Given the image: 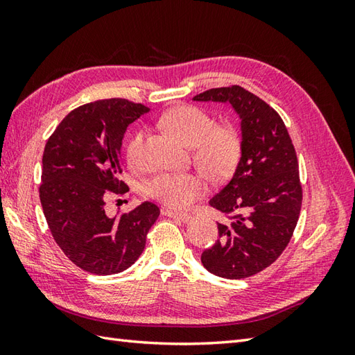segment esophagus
Here are the masks:
<instances>
[{
  "mask_svg": "<svg viewBox=\"0 0 355 355\" xmlns=\"http://www.w3.org/2000/svg\"><path fill=\"white\" fill-rule=\"evenodd\" d=\"M162 214L164 216H169V218H173V220H178L182 223H187L191 220V215L189 214H183V212H173V210H168V209H163Z\"/></svg>",
  "mask_w": 355,
  "mask_h": 355,
  "instance_id": "esophagus-1",
  "label": "esophagus"
}]
</instances>
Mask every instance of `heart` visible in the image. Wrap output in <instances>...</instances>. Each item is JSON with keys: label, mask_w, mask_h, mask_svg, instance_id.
Returning a JSON list of instances; mask_svg holds the SVG:
<instances>
[{"label": "heart", "mask_w": 355, "mask_h": 355, "mask_svg": "<svg viewBox=\"0 0 355 355\" xmlns=\"http://www.w3.org/2000/svg\"><path fill=\"white\" fill-rule=\"evenodd\" d=\"M158 125L184 146L192 148L195 164L212 178L224 180L235 171L243 150V139L236 128L216 126L207 111L193 105H182L163 112ZM143 143L145 131L139 130L126 145L130 164H140ZM145 192L149 198L171 209H186L205 197L207 183L195 173H158L148 180Z\"/></svg>", "instance_id": "heart-1"}]
</instances>
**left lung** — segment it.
Here are the masks:
<instances>
[{
	"instance_id": "8db88e82",
	"label": "left lung",
	"mask_w": 355,
	"mask_h": 355,
	"mask_svg": "<svg viewBox=\"0 0 355 355\" xmlns=\"http://www.w3.org/2000/svg\"><path fill=\"white\" fill-rule=\"evenodd\" d=\"M193 101L229 102L243 132L236 171L209 201L230 223H218L220 238L201 262L220 277L253 276L282 254L296 229L302 207L296 150L281 116L243 87L212 88Z\"/></svg>"
}]
</instances>
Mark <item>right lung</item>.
I'll return each instance as SVG.
<instances>
[{
  "label": "right lung",
  "mask_w": 355,
  "mask_h": 355,
  "mask_svg": "<svg viewBox=\"0 0 355 355\" xmlns=\"http://www.w3.org/2000/svg\"><path fill=\"white\" fill-rule=\"evenodd\" d=\"M148 107L126 99L82 105L50 135L42 155L40 198L49 229L74 266L94 275H116L139 259L160 215L149 201L110 218L105 193H125L122 139Z\"/></svg>",
  "instance_id": "obj_1"
}]
</instances>
